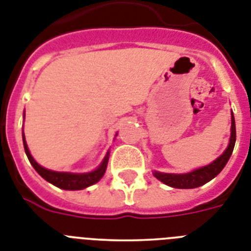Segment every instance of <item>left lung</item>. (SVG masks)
<instances>
[{
    "label": "left lung",
    "instance_id": "1",
    "mask_svg": "<svg viewBox=\"0 0 251 251\" xmlns=\"http://www.w3.org/2000/svg\"><path fill=\"white\" fill-rule=\"evenodd\" d=\"M232 122H231V138H229L228 148L226 149L218 159H215L212 164L206 165V167L199 168L196 171L191 173H186V175H167V173H159L155 172L154 176L158 178L165 185L171 186L176 188H195L205 185L206 182L218 176L223 168L226 167L227 161L229 160L231 155H232L233 148H235L236 142V126H235V118L232 114Z\"/></svg>",
    "mask_w": 251,
    "mask_h": 251
}]
</instances>
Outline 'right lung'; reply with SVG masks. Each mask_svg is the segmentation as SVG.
I'll return each mask as SVG.
<instances>
[{"mask_svg": "<svg viewBox=\"0 0 251 251\" xmlns=\"http://www.w3.org/2000/svg\"><path fill=\"white\" fill-rule=\"evenodd\" d=\"M23 142H24V150H25V154L28 156L30 164L33 165V168L36 169L37 173L42 178H45L46 181H49L50 183L57 186L60 188H64V190H82V188H86L88 186L96 183L102 178L103 173L106 171L107 160H109V154L105 156L103 161L101 163V165L97 168L96 171L90 172V173H83V175H74V173H63V172H52L49 171L46 168L41 167L38 163H36V160L32 158V155L29 152V149L26 146L25 138H24V133H23Z\"/></svg>", "mask_w": 251, "mask_h": 251, "instance_id": "right-lung-1", "label": "right lung"}]
</instances>
